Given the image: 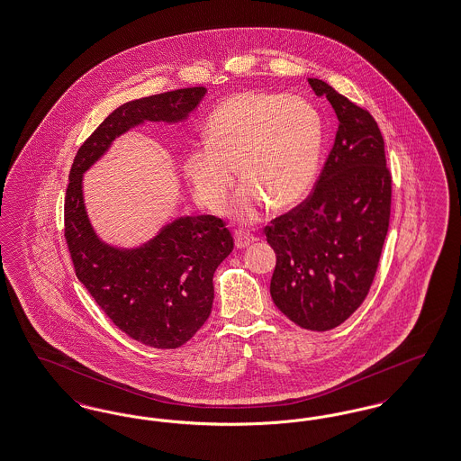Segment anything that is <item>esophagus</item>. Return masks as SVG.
I'll return each instance as SVG.
<instances>
[{"label": "esophagus", "instance_id": "34e87169", "mask_svg": "<svg viewBox=\"0 0 461 461\" xmlns=\"http://www.w3.org/2000/svg\"><path fill=\"white\" fill-rule=\"evenodd\" d=\"M256 240L254 235H250V233H247V231H235V245L239 247V249H245V247H249L252 241Z\"/></svg>", "mask_w": 461, "mask_h": 461}]
</instances>
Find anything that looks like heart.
<instances>
[{"mask_svg":"<svg viewBox=\"0 0 461 461\" xmlns=\"http://www.w3.org/2000/svg\"><path fill=\"white\" fill-rule=\"evenodd\" d=\"M322 152V122L312 104L285 94L241 93L228 97L205 123V142L186 149L184 171L194 195L218 209L233 185L243 182L224 212L258 221L271 203L286 209L312 188Z\"/></svg>","mask_w":461,"mask_h":461,"instance_id":"1","label":"heart"}]
</instances>
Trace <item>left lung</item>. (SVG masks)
<instances>
[{"mask_svg":"<svg viewBox=\"0 0 461 461\" xmlns=\"http://www.w3.org/2000/svg\"><path fill=\"white\" fill-rule=\"evenodd\" d=\"M338 118L334 146L311 197L266 226L276 252L271 296L300 328L330 331L366 300L389 226L384 139L367 110L309 78Z\"/></svg>","mask_w":461,"mask_h":461,"instance_id":"left-lung-1","label":"left lung"}]
</instances>
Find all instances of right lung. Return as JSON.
I'll return each mask as SVG.
<instances>
[{
	"mask_svg": "<svg viewBox=\"0 0 461 461\" xmlns=\"http://www.w3.org/2000/svg\"><path fill=\"white\" fill-rule=\"evenodd\" d=\"M205 87L156 94L122 104L80 146L65 197V239L78 281L131 339L171 350L199 331L212 311V276L233 250L224 222L209 214L178 216L137 247L101 239L89 220L82 180L114 139L146 122L182 123Z\"/></svg>",
	"mask_w": 461,
	"mask_h": 461,
	"instance_id": "1",
	"label": "right lung"
}]
</instances>
